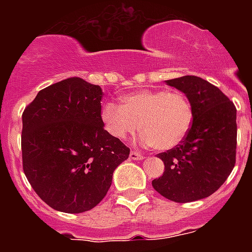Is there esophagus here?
Segmentation results:
<instances>
[{
  "label": "esophagus",
  "instance_id": "esophagus-1",
  "mask_svg": "<svg viewBox=\"0 0 252 252\" xmlns=\"http://www.w3.org/2000/svg\"><path fill=\"white\" fill-rule=\"evenodd\" d=\"M142 158H144V157H142V154L139 153V151L132 150L130 153V159H132V160H141Z\"/></svg>",
  "mask_w": 252,
  "mask_h": 252
}]
</instances>
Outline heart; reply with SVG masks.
I'll return each mask as SVG.
<instances>
[{
  "label": "heart",
  "mask_w": 252,
  "mask_h": 252,
  "mask_svg": "<svg viewBox=\"0 0 252 252\" xmlns=\"http://www.w3.org/2000/svg\"><path fill=\"white\" fill-rule=\"evenodd\" d=\"M104 128L124 140L137 130L141 141L155 150H170L186 139L193 121V106L184 93L165 90L137 91L107 102L101 108Z\"/></svg>",
  "instance_id": "obj_1"
}]
</instances>
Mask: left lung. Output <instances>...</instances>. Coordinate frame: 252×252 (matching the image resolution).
<instances>
[{
  "label": "left lung",
  "mask_w": 252,
  "mask_h": 252,
  "mask_svg": "<svg viewBox=\"0 0 252 252\" xmlns=\"http://www.w3.org/2000/svg\"><path fill=\"white\" fill-rule=\"evenodd\" d=\"M166 83L192 102L193 122L179 145L158 154L165 168L153 187L170 201L188 203L213 194L235 166L236 107L220 88L195 75Z\"/></svg>",
  "instance_id": "8db88e82"
}]
</instances>
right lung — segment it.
I'll return each mask as SVG.
<instances>
[{
    "instance_id": "obj_1",
    "label": "right lung",
    "mask_w": 252,
    "mask_h": 252,
    "mask_svg": "<svg viewBox=\"0 0 252 252\" xmlns=\"http://www.w3.org/2000/svg\"><path fill=\"white\" fill-rule=\"evenodd\" d=\"M102 90L68 78L40 91L22 113V168L48 206L82 213L107 194L130 149L104 130Z\"/></svg>"
}]
</instances>
